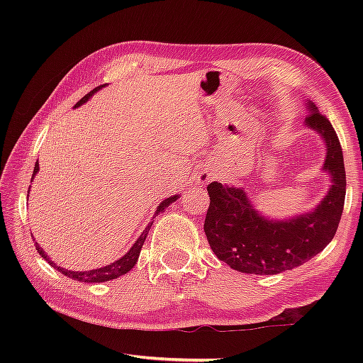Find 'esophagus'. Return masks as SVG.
<instances>
[{"mask_svg":"<svg viewBox=\"0 0 363 363\" xmlns=\"http://www.w3.org/2000/svg\"><path fill=\"white\" fill-rule=\"evenodd\" d=\"M211 179H213V173H210V171H201V173L199 174L200 184H208Z\"/></svg>","mask_w":363,"mask_h":363,"instance_id":"obj_1","label":"esophagus"}]
</instances>
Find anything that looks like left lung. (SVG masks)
I'll list each match as a JSON object with an SVG mask.
<instances>
[{"instance_id":"1","label":"left lung","mask_w":363,"mask_h":363,"mask_svg":"<svg viewBox=\"0 0 363 363\" xmlns=\"http://www.w3.org/2000/svg\"><path fill=\"white\" fill-rule=\"evenodd\" d=\"M306 125L327 143L323 169L333 177L330 192L317 210L290 220H269L255 211L242 189L211 182L210 208L205 218L208 243L218 259L245 274L274 275L309 261L333 240L340 224L346 171L336 131L314 104H309Z\"/></svg>"}]
</instances>
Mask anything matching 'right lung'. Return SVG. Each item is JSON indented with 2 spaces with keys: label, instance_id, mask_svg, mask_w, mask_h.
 <instances>
[{
  "label": "right lung",
  "instance_id": "add662e5",
  "mask_svg": "<svg viewBox=\"0 0 363 363\" xmlns=\"http://www.w3.org/2000/svg\"><path fill=\"white\" fill-rule=\"evenodd\" d=\"M97 89H101V86H97V88H94L93 91H91V93H88L84 97H82V99H79V101L77 102L75 107L82 106L83 102L88 101L89 97L93 96ZM36 171H38V163L35 164L33 176L36 174ZM33 176H32V179H33ZM176 199H177V195L169 196V199L163 200V203H160V206H158L157 214H158L160 211H163L164 208H168L171 203H173V201H176ZM157 214H155V216H157ZM152 224H153V223H150L149 225H147V229L143 232V235H140V237L138 238V242L133 245V248H131L130 251H128V253H126L125 256H123L121 259L115 261V262H112V264H108V266L101 267V269L84 270V272H73V270L60 267V266H57L56 262H52L51 259H49L48 255L45 253V251H43V248L40 247L38 243H36V250H38V253L41 255V257H45V259H46L49 264H51V266H52L54 269H57L59 272H62V274L65 275V277H70V279L78 280V281H86V284H101V281H108V280L118 279V277H121V275H125V274L128 272V270H131V269L134 267V264L138 262V257H139V255H140V250H143V245H144V242H145L147 233H149Z\"/></svg>",
  "mask_w": 363,
  "mask_h": 363
}]
</instances>
